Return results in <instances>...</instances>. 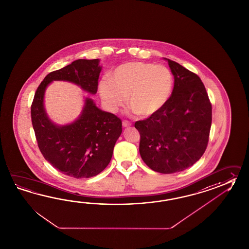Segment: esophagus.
Wrapping results in <instances>:
<instances>
[{"label":"esophagus","mask_w":249,"mask_h":249,"mask_svg":"<svg viewBox=\"0 0 249 249\" xmlns=\"http://www.w3.org/2000/svg\"><path fill=\"white\" fill-rule=\"evenodd\" d=\"M122 126L124 127H129V126H131V123H129L127 121H124V122H122Z\"/></svg>","instance_id":"esophagus-1"}]
</instances>
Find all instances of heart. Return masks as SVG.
Listing matches in <instances>:
<instances>
[{
    "label": "heart",
    "mask_w": 249,
    "mask_h": 249,
    "mask_svg": "<svg viewBox=\"0 0 249 249\" xmlns=\"http://www.w3.org/2000/svg\"><path fill=\"white\" fill-rule=\"evenodd\" d=\"M174 78L163 65L133 61L111 71L99 84V94L105 107L116 112L126 104L142 117L154 115L172 96Z\"/></svg>",
    "instance_id": "b5f03b06"
}]
</instances>
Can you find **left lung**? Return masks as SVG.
<instances>
[{"mask_svg": "<svg viewBox=\"0 0 249 249\" xmlns=\"http://www.w3.org/2000/svg\"><path fill=\"white\" fill-rule=\"evenodd\" d=\"M168 61L174 88L159 112L135 123L139 153L155 172H182L204 155L212 124V105L200 77L176 61Z\"/></svg>", "mask_w": 249, "mask_h": 249, "instance_id": "left-lung-1", "label": "left lung"}]
</instances>
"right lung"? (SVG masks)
<instances>
[{
    "label": "right lung",
    "mask_w": 249,
    "mask_h": 249,
    "mask_svg": "<svg viewBox=\"0 0 249 249\" xmlns=\"http://www.w3.org/2000/svg\"><path fill=\"white\" fill-rule=\"evenodd\" d=\"M99 63V59H79L51 72L40 84L31 106L34 130L44 159L76 178L94 177L109 164L122 132V121L102 111L92 98L85 97L82 111L74 122L56 124L45 110L44 94L53 81L75 84L89 94H96L102 71Z\"/></svg>",
    "instance_id": "obj_1"
}]
</instances>
